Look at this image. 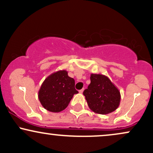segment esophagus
I'll list each match as a JSON object with an SVG mask.
<instances>
[{"instance_id": "34e87169", "label": "esophagus", "mask_w": 153, "mask_h": 153, "mask_svg": "<svg viewBox=\"0 0 153 153\" xmlns=\"http://www.w3.org/2000/svg\"><path fill=\"white\" fill-rule=\"evenodd\" d=\"M83 91H84V88H82L81 90H80V91H79V93H80V94H82V93L83 92Z\"/></svg>"}]
</instances>
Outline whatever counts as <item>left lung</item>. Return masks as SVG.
<instances>
[{
    "mask_svg": "<svg viewBox=\"0 0 153 153\" xmlns=\"http://www.w3.org/2000/svg\"><path fill=\"white\" fill-rule=\"evenodd\" d=\"M89 108L100 114H107L118 108L120 92L106 76L91 75V83L83 91Z\"/></svg>",
    "mask_w": 153,
    "mask_h": 153,
    "instance_id": "8db88e82",
    "label": "left lung"
}]
</instances>
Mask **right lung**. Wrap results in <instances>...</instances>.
<instances>
[{
	"label": "right lung",
	"instance_id": "1",
	"mask_svg": "<svg viewBox=\"0 0 153 153\" xmlns=\"http://www.w3.org/2000/svg\"><path fill=\"white\" fill-rule=\"evenodd\" d=\"M78 93L74 79L68 76L67 71H60L45 79L38 96L44 108L52 112H59L68 106L74 94Z\"/></svg>",
	"mask_w": 153,
	"mask_h": 153
}]
</instances>
